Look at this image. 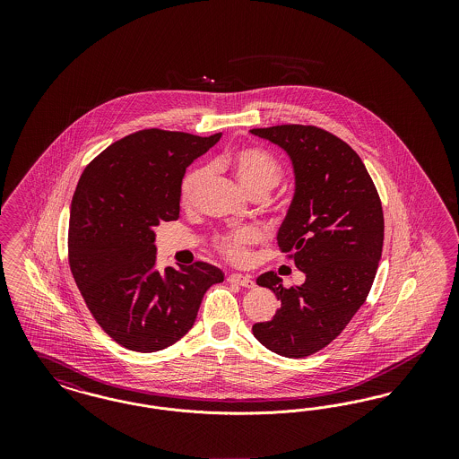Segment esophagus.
<instances>
[{"instance_id":"1","label":"esophagus","mask_w":459,"mask_h":459,"mask_svg":"<svg viewBox=\"0 0 459 459\" xmlns=\"http://www.w3.org/2000/svg\"><path fill=\"white\" fill-rule=\"evenodd\" d=\"M227 281L234 282V284L242 285V287H247V289H253L256 285L251 275H242V273H230Z\"/></svg>"}]
</instances>
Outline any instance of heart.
<instances>
[{"mask_svg":"<svg viewBox=\"0 0 459 459\" xmlns=\"http://www.w3.org/2000/svg\"><path fill=\"white\" fill-rule=\"evenodd\" d=\"M213 167L229 170L236 177L240 187L249 195L266 196L282 178V169L279 161L272 154L263 152L260 148L244 146L232 150L229 153L221 154L213 160ZM208 178L206 167H195L191 169L182 184H180V203L186 208H193L196 204L201 189ZM258 240V234L253 229H242L236 232H229L219 236L215 244L220 253L230 262H242L246 258L247 246Z\"/></svg>","mask_w":459,"mask_h":459,"instance_id":"heart-1","label":"heart"}]
</instances>
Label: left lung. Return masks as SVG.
<instances>
[{"instance_id": "left-lung-1", "label": "left lung", "mask_w": 459, "mask_h": 459, "mask_svg": "<svg viewBox=\"0 0 459 459\" xmlns=\"http://www.w3.org/2000/svg\"><path fill=\"white\" fill-rule=\"evenodd\" d=\"M251 134L292 161L296 189L277 242L306 275L289 289L273 272L256 279L281 307L255 324L253 335L281 356L305 358L330 344L370 292L384 244L382 203L361 158L337 135L313 126Z\"/></svg>"}]
</instances>
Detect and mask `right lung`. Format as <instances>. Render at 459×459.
<instances>
[{"label": "right lung", "instance_id": "add662e5", "mask_svg": "<svg viewBox=\"0 0 459 459\" xmlns=\"http://www.w3.org/2000/svg\"><path fill=\"white\" fill-rule=\"evenodd\" d=\"M220 137L134 132L79 178L68 223L70 270L98 325L127 350L175 344L195 325L204 292L223 282L210 263L154 268V227L178 219L186 169Z\"/></svg>", "mask_w": 459, "mask_h": 459}]
</instances>
